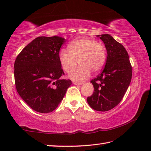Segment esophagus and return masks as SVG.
I'll return each instance as SVG.
<instances>
[{
	"instance_id": "obj_1",
	"label": "esophagus",
	"mask_w": 151,
	"mask_h": 151,
	"mask_svg": "<svg viewBox=\"0 0 151 151\" xmlns=\"http://www.w3.org/2000/svg\"><path fill=\"white\" fill-rule=\"evenodd\" d=\"M73 84H75V85H82V84H83L82 82H73Z\"/></svg>"
}]
</instances>
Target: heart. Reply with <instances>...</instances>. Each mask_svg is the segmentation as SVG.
<instances>
[{
  "mask_svg": "<svg viewBox=\"0 0 151 151\" xmlns=\"http://www.w3.org/2000/svg\"><path fill=\"white\" fill-rule=\"evenodd\" d=\"M59 61L65 72L75 81H83L88 78L92 71L99 72L105 65L106 48L103 44L88 38H80L73 41L68 46V50L62 49L59 53Z\"/></svg>",
  "mask_w": 151,
  "mask_h": 151,
  "instance_id": "heart-1",
  "label": "heart"
}]
</instances>
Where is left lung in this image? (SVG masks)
Segmentation results:
<instances>
[{
    "label": "left lung",
    "mask_w": 151,
    "mask_h": 151,
    "mask_svg": "<svg viewBox=\"0 0 151 151\" xmlns=\"http://www.w3.org/2000/svg\"><path fill=\"white\" fill-rule=\"evenodd\" d=\"M97 36L105 45L107 57L103 71L90 81L94 92L88 97L87 102L94 110L107 111L117 106L126 94L132 80V65L122 44L109 34Z\"/></svg>",
    "instance_id": "1"
}]
</instances>
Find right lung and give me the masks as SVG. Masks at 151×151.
<instances>
[{
  "mask_svg": "<svg viewBox=\"0 0 151 151\" xmlns=\"http://www.w3.org/2000/svg\"><path fill=\"white\" fill-rule=\"evenodd\" d=\"M65 39L55 36H40L20 52L14 63L16 89L32 109L42 113L54 111L71 85L59 61Z\"/></svg>",
  "mask_w": 151,
  "mask_h": 151,
  "instance_id": "add662e5",
  "label": "right lung"
}]
</instances>
